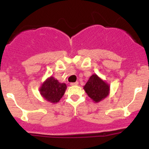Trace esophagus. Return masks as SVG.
I'll return each instance as SVG.
<instances>
[{
	"instance_id": "obj_1",
	"label": "esophagus",
	"mask_w": 149,
	"mask_h": 149,
	"mask_svg": "<svg viewBox=\"0 0 149 149\" xmlns=\"http://www.w3.org/2000/svg\"><path fill=\"white\" fill-rule=\"evenodd\" d=\"M70 85H71V86H77V85H79V82L76 81V82H74V83H71V84H70Z\"/></svg>"
}]
</instances>
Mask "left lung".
Returning a JSON list of instances; mask_svg holds the SVG:
<instances>
[{
	"label": "left lung",
	"mask_w": 149,
	"mask_h": 149,
	"mask_svg": "<svg viewBox=\"0 0 149 149\" xmlns=\"http://www.w3.org/2000/svg\"><path fill=\"white\" fill-rule=\"evenodd\" d=\"M84 89L93 102L97 103L109 95L110 86L97 74H93L84 86Z\"/></svg>",
	"instance_id": "obj_1"
}]
</instances>
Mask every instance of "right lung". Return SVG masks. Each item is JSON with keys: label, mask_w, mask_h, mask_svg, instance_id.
I'll list each match as a JSON object with an SVG mask.
<instances>
[{"label": "right lung", "mask_w": 149, "mask_h": 149, "mask_svg": "<svg viewBox=\"0 0 149 149\" xmlns=\"http://www.w3.org/2000/svg\"><path fill=\"white\" fill-rule=\"evenodd\" d=\"M67 86L65 83H61L53 76L47 78L40 87L42 97L52 104L58 103L65 94Z\"/></svg>", "instance_id": "add662e5"}]
</instances>
